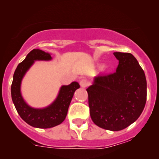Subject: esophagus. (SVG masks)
<instances>
[{
  "label": "esophagus",
  "mask_w": 159,
  "mask_h": 159,
  "mask_svg": "<svg viewBox=\"0 0 159 159\" xmlns=\"http://www.w3.org/2000/svg\"><path fill=\"white\" fill-rule=\"evenodd\" d=\"M80 86H81L82 88H86V87L89 86V84H90V83H89V82L88 81V80H86L84 79L80 80Z\"/></svg>",
  "instance_id": "34e87169"
}]
</instances>
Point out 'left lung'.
<instances>
[{"label":"left lung","instance_id":"left-lung-1","mask_svg":"<svg viewBox=\"0 0 159 159\" xmlns=\"http://www.w3.org/2000/svg\"><path fill=\"white\" fill-rule=\"evenodd\" d=\"M119 60L116 72L96 76L87 88L91 119L99 127L119 131L132 125L144 109L147 82L134 56L114 52Z\"/></svg>","mask_w":159,"mask_h":159}]
</instances>
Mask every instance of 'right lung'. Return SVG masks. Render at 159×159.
Here are the masks:
<instances>
[{
	"instance_id": "obj_1",
	"label": "right lung",
	"mask_w": 159,
	"mask_h": 159,
	"mask_svg": "<svg viewBox=\"0 0 159 159\" xmlns=\"http://www.w3.org/2000/svg\"><path fill=\"white\" fill-rule=\"evenodd\" d=\"M51 54L40 49H33L25 59L17 66L11 84V98L15 108L21 118L32 127L47 129L61 124L66 118L74 93L80 88L77 82L61 87L55 101L51 105L42 108H32L24 100L21 93V84L24 76L35 61H50Z\"/></svg>"
}]
</instances>
